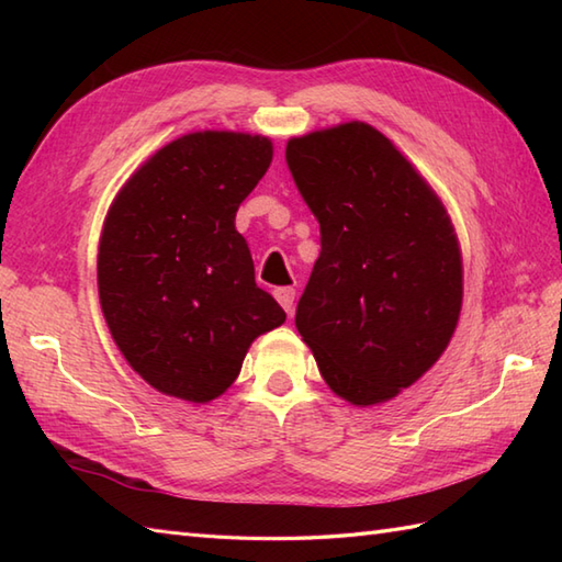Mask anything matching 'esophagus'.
<instances>
[{
    "label": "esophagus",
    "instance_id": "esophagus-1",
    "mask_svg": "<svg viewBox=\"0 0 562 562\" xmlns=\"http://www.w3.org/2000/svg\"><path fill=\"white\" fill-rule=\"evenodd\" d=\"M272 294H274V300L280 302L284 312H288V314L294 312V290L292 288H274Z\"/></svg>",
    "mask_w": 562,
    "mask_h": 562
}]
</instances>
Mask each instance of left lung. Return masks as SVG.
I'll return each instance as SVG.
<instances>
[{"instance_id":"8db88e82","label":"left lung","mask_w":562,"mask_h":562,"mask_svg":"<svg viewBox=\"0 0 562 562\" xmlns=\"http://www.w3.org/2000/svg\"><path fill=\"white\" fill-rule=\"evenodd\" d=\"M288 166L321 224V256L294 324L340 398L374 405L415 384L459 324L463 270L449 214L372 125L288 142Z\"/></svg>"}]
</instances>
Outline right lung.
I'll return each instance as SVG.
<instances>
[{"label": "right lung", "mask_w": 562, "mask_h": 562, "mask_svg": "<svg viewBox=\"0 0 562 562\" xmlns=\"http://www.w3.org/2000/svg\"><path fill=\"white\" fill-rule=\"evenodd\" d=\"M272 142L205 130L127 178L99 241V300L127 364L149 386L210 403L288 314L256 284L236 210L266 176Z\"/></svg>", "instance_id": "obj_1"}]
</instances>
